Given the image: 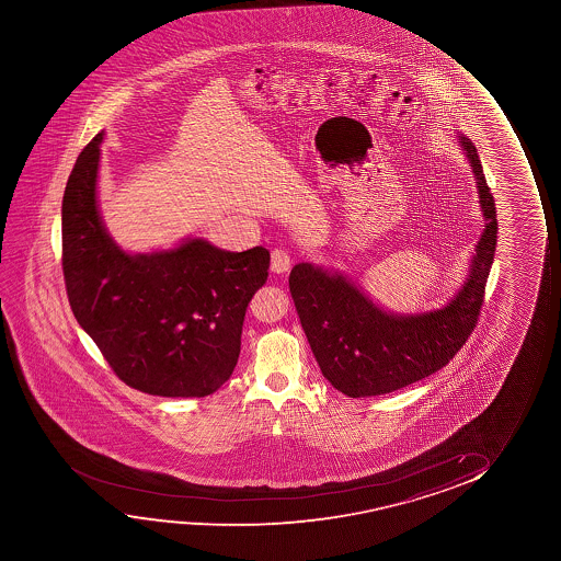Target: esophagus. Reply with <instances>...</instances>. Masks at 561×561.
<instances>
[{"instance_id": "esophagus-1", "label": "esophagus", "mask_w": 561, "mask_h": 561, "mask_svg": "<svg viewBox=\"0 0 561 561\" xmlns=\"http://www.w3.org/2000/svg\"><path fill=\"white\" fill-rule=\"evenodd\" d=\"M291 254L287 249H274L272 251V262H270V268L274 274H285L291 270Z\"/></svg>"}]
</instances>
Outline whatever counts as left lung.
I'll list each match as a JSON object with an SVG mask.
<instances>
[{"label": "left lung", "mask_w": 561, "mask_h": 561, "mask_svg": "<svg viewBox=\"0 0 561 561\" xmlns=\"http://www.w3.org/2000/svg\"><path fill=\"white\" fill-rule=\"evenodd\" d=\"M486 218L469 276L445 308L399 316L376 307L341 274L300 262L289 291L323 377L351 399L399 391L445 368L476 330L496 251V207L477 149L460 136Z\"/></svg>", "instance_id": "left-lung-1"}]
</instances>
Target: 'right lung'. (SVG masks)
Segmentation results:
<instances>
[{
	"instance_id": "1",
	"label": "right lung",
	"mask_w": 561,
	"mask_h": 561,
	"mask_svg": "<svg viewBox=\"0 0 561 561\" xmlns=\"http://www.w3.org/2000/svg\"><path fill=\"white\" fill-rule=\"evenodd\" d=\"M103 131L78 154L62 197V276L72 314L124 383L192 399L238 364L245 310L268 279L270 253H230L205 239L124 253L101 222L95 182Z\"/></svg>"
}]
</instances>
